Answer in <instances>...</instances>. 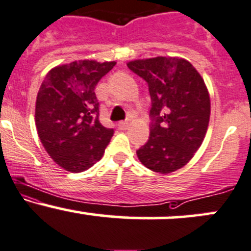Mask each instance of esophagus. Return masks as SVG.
Wrapping results in <instances>:
<instances>
[{"instance_id": "34e87169", "label": "esophagus", "mask_w": 251, "mask_h": 251, "mask_svg": "<svg viewBox=\"0 0 251 251\" xmlns=\"http://www.w3.org/2000/svg\"><path fill=\"white\" fill-rule=\"evenodd\" d=\"M118 127H119V130H126L128 127V123L127 121H119Z\"/></svg>"}]
</instances>
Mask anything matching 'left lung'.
I'll return each instance as SVG.
<instances>
[{"label":"left lung","mask_w":251,"mask_h":251,"mask_svg":"<svg viewBox=\"0 0 251 251\" xmlns=\"http://www.w3.org/2000/svg\"><path fill=\"white\" fill-rule=\"evenodd\" d=\"M127 67L148 82L151 96L150 137L137 156L152 172H176L193 158L207 132V87L197 69L178 57L136 59Z\"/></svg>","instance_id":"1"}]
</instances>
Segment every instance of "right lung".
Segmentation results:
<instances>
[{
	"label": "right lung",
	"instance_id": "obj_1",
	"mask_svg": "<svg viewBox=\"0 0 251 251\" xmlns=\"http://www.w3.org/2000/svg\"><path fill=\"white\" fill-rule=\"evenodd\" d=\"M117 62L75 60L54 67L41 83L35 126L46 152L71 173L87 170L103 156L112 128L99 120L95 87Z\"/></svg>",
	"mask_w": 251,
	"mask_h": 251
}]
</instances>
